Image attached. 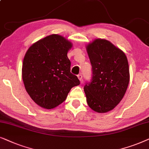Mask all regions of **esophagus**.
<instances>
[{
    "instance_id": "obj_1",
    "label": "esophagus",
    "mask_w": 149,
    "mask_h": 149,
    "mask_svg": "<svg viewBox=\"0 0 149 149\" xmlns=\"http://www.w3.org/2000/svg\"><path fill=\"white\" fill-rule=\"evenodd\" d=\"M78 78H79V80H80V81L81 82H82V81H83V76H82V74H78Z\"/></svg>"
}]
</instances>
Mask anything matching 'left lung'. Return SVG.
<instances>
[{"mask_svg": "<svg viewBox=\"0 0 149 149\" xmlns=\"http://www.w3.org/2000/svg\"><path fill=\"white\" fill-rule=\"evenodd\" d=\"M92 77L84 86L87 102L97 113L111 111L125 95L130 82L125 54L105 39H95L87 47Z\"/></svg>", "mask_w": 149, "mask_h": 149, "instance_id": "obj_1", "label": "left lung"}]
</instances>
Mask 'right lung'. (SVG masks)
Here are the masks:
<instances>
[{"instance_id":"add662e5","label":"right lung","mask_w":149,"mask_h":149,"mask_svg":"<svg viewBox=\"0 0 149 149\" xmlns=\"http://www.w3.org/2000/svg\"><path fill=\"white\" fill-rule=\"evenodd\" d=\"M72 44L52 34L28 49L22 66V79L30 97L40 107L52 109L65 101L70 89L80 84L70 72L67 56Z\"/></svg>"}]
</instances>
